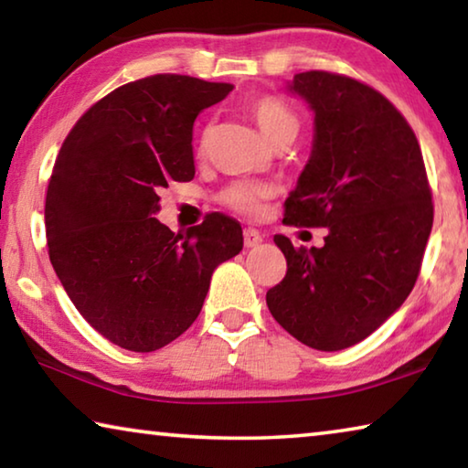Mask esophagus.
I'll use <instances>...</instances> for the list:
<instances>
[{"label":"esophagus","mask_w":468,"mask_h":468,"mask_svg":"<svg viewBox=\"0 0 468 468\" xmlns=\"http://www.w3.org/2000/svg\"><path fill=\"white\" fill-rule=\"evenodd\" d=\"M243 243H245V248H256V245L262 243V235H260L258 229H253V227L243 229Z\"/></svg>","instance_id":"obj_1"}]
</instances>
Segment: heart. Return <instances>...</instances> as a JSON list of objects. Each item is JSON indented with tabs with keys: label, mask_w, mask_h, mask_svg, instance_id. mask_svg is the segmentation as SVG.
<instances>
[{
	"label": "heart",
	"mask_w": 468,
	"mask_h": 468,
	"mask_svg": "<svg viewBox=\"0 0 468 468\" xmlns=\"http://www.w3.org/2000/svg\"><path fill=\"white\" fill-rule=\"evenodd\" d=\"M251 115L260 125L264 136L274 142L284 133H297L299 117L287 102L279 97H260L251 102ZM272 196V186L262 184V181L251 179H237L223 189V202L231 206L233 210L241 215L256 217L264 210V202Z\"/></svg>",
	"instance_id": "heart-1"
}]
</instances>
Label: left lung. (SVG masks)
<instances>
[{"label": "left lung", "instance_id": "obj_1", "mask_svg": "<svg viewBox=\"0 0 468 468\" xmlns=\"http://www.w3.org/2000/svg\"><path fill=\"white\" fill-rule=\"evenodd\" d=\"M289 90L314 109V150L284 202V225L326 227L322 248H292L266 292L274 320L318 351H340L405 303L433 225L421 148L382 92L343 74H295Z\"/></svg>", "mask_w": 468, "mask_h": 468}]
</instances>
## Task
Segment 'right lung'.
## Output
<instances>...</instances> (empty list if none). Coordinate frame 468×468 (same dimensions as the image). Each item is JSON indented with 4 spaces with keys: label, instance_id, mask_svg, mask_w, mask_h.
I'll use <instances>...</instances> for the list:
<instances>
[{
    "label": "right lung",
    "instance_id": "1",
    "mask_svg": "<svg viewBox=\"0 0 468 468\" xmlns=\"http://www.w3.org/2000/svg\"><path fill=\"white\" fill-rule=\"evenodd\" d=\"M231 84L179 74L128 82L94 102L63 140L47 187L49 260L68 297L111 343L156 351L200 314L210 276L243 248L241 225L210 212L173 233L163 187L194 179V122Z\"/></svg>",
    "mask_w": 468,
    "mask_h": 468
}]
</instances>
